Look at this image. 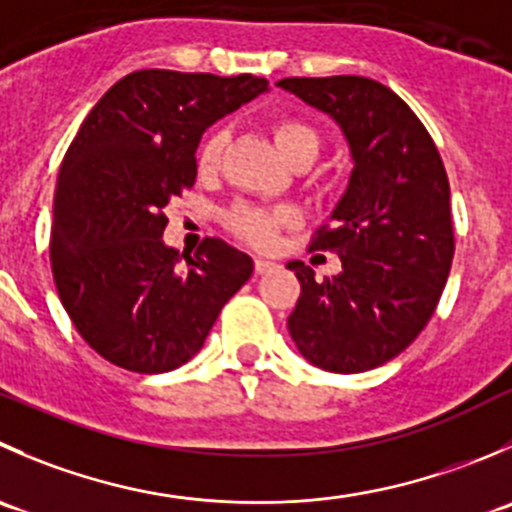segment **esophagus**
Returning <instances> with one entry per match:
<instances>
[{
	"instance_id": "esophagus-1",
	"label": "esophagus",
	"mask_w": 512,
	"mask_h": 512,
	"mask_svg": "<svg viewBox=\"0 0 512 512\" xmlns=\"http://www.w3.org/2000/svg\"><path fill=\"white\" fill-rule=\"evenodd\" d=\"M275 262H270V260H262V257H257L255 260V272L257 275H265V272H270V270H275Z\"/></svg>"
}]
</instances>
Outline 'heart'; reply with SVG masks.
Masks as SVG:
<instances>
[{"instance_id":"b5f03b06","label":"heart","mask_w":512,"mask_h":512,"mask_svg":"<svg viewBox=\"0 0 512 512\" xmlns=\"http://www.w3.org/2000/svg\"><path fill=\"white\" fill-rule=\"evenodd\" d=\"M272 140H275L277 150L282 152L290 165H297V162H307L310 165L312 160L320 152V137L312 130L310 124L302 122L297 117H277L272 119L270 124ZM222 145H225V135L220 130L210 132V135L202 140L200 152H197V167L202 172H212L220 162ZM290 222V212L285 210H265V207H252L242 205L237 210H232L230 225L242 240L252 242L257 247H267L272 240H275L277 230L282 225Z\"/></svg>"}]
</instances>
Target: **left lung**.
I'll use <instances>...</instances> for the list:
<instances>
[{"mask_svg":"<svg viewBox=\"0 0 512 512\" xmlns=\"http://www.w3.org/2000/svg\"><path fill=\"white\" fill-rule=\"evenodd\" d=\"M277 84L330 114L352 157L332 222L312 240L340 255L342 272L317 282L305 262H287L300 280L287 327L312 365L372 370L420 335L443 295L455 252L448 175L423 122L385 84L355 74Z\"/></svg>","mask_w":512,"mask_h":512,"instance_id":"8db88e82","label":"left lung"}]
</instances>
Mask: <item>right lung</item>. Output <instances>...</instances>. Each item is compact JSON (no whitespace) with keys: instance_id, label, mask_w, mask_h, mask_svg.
I'll return each mask as SVG.
<instances>
[{"instance_id":"obj_1","label":"right lung","mask_w":512,"mask_h":512,"mask_svg":"<svg viewBox=\"0 0 512 512\" xmlns=\"http://www.w3.org/2000/svg\"><path fill=\"white\" fill-rule=\"evenodd\" d=\"M262 92L267 79L252 74L142 69L104 92L69 145L49 260L69 320L112 365H185L250 280V255L227 242L205 237L187 257L162 232L167 205L195 185L202 132Z\"/></svg>"}]
</instances>
